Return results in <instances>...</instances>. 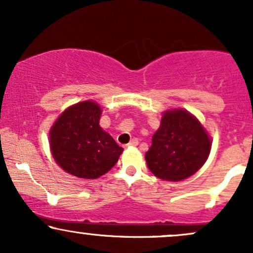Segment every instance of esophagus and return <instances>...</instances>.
I'll list each match as a JSON object with an SVG mask.
<instances>
[{"instance_id":"1","label":"esophagus","mask_w":253,"mask_h":253,"mask_svg":"<svg viewBox=\"0 0 253 253\" xmlns=\"http://www.w3.org/2000/svg\"><path fill=\"white\" fill-rule=\"evenodd\" d=\"M138 144H139V140L136 138H134V139H132V140H130V143L127 145V146H136Z\"/></svg>"}]
</instances>
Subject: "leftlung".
I'll return each instance as SVG.
<instances>
[{"label":"left lung","mask_w":253,"mask_h":253,"mask_svg":"<svg viewBox=\"0 0 253 253\" xmlns=\"http://www.w3.org/2000/svg\"><path fill=\"white\" fill-rule=\"evenodd\" d=\"M210 151V136L190 113L168 110L145 159L153 175L177 182L194 175L205 164Z\"/></svg>","instance_id":"obj_1"}]
</instances>
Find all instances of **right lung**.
Returning a JSON list of instances; mask_svg holds the SVG:
<instances>
[{"label":"right lung","mask_w":253,"mask_h":253,"mask_svg":"<svg viewBox=\"0 0 253 253\" xmlns=\"http://www.w3.org/2000/svg\"><path fill=\"white\" fill-rule=\"evenodd\" d=\"M101 109L91 101L70 107L50 132L54 161L80 178H97L117 164L124 149L101 128Z\"/></svg>","instance_id":"right-lung-1"}]
</instances>
